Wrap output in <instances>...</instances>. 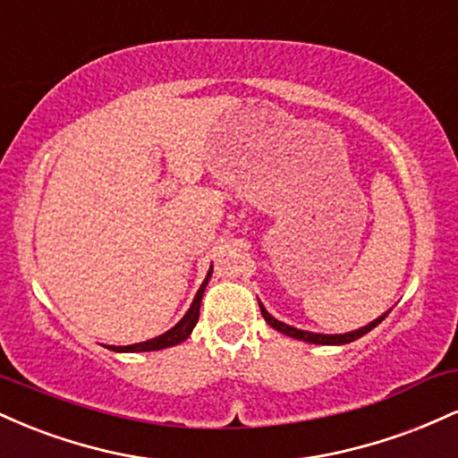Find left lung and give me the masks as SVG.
<instances>
[{"mask_svg": "<svg viewBox=\"0 0 458 458\" xmlns=\"http://www.w3.org/2000/svg\"><path fill=\"white\" fill-rule=\"evenodd\" d=\"M259 306H260V312H262V317H265L267 323H269L273 329L280 331V334L291 335V338H295V340H303V343H310V344H329V346L353 343V340L361 338V335L368 334V331H370V329H375L377 325H379L381 320L386 318L387 314H390V310H387L386 314H381V317H377L375 320H370V323L364 325V327H360V329H355V331H346V334H314V331L297 329V327H293V325H286V323H282V320H277L276 317H271V314L267 312V308L262 306L260 301H259Z\"/></svg>", "mask_w": 458, "mask_h": 458, "instance_id": "1", "label": "left lung"}]
</instances>
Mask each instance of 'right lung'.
I'll use <instances>...</instances> for the list:
<instances>
[{"label": "right lung", "instance_id": "add662e5", "mask_svg": "<svg viewBox=\"0 0 458 458\" xmlns=\"http://www.w3.org/2000/svg\"><path fill=\"white\" fill-rule=\"evenodd\" d=\"M211 273H213V267L208 269L207 277H204L202 286L198 288L196 297H193L191 306L185 312V317H182L178 323L174 325L172 329H167L165 334L157 335V338H150L146 340V343H138V344H127V346H112L109 344L107 349L115 351V353H144V351H161V349H167V346H174V344H181L182 340H187L189 335H191L193 327H196L198 323V317H199V303H202V295H204V288H207L208 280H211Z\"/></svg>", "mask_w": 458, "mask_h": 458}]
</instances>
